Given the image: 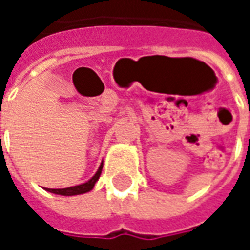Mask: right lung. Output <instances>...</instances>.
Wrapping results in <instances>:
<instances>
[{
	"label": "right lung",
	"instance_id": "1",
	"mask_svg": "<svg viewBox=\"0 0 250 250\" xmlns=\"http://www.w3.org/2000/svg\"><path fill=\"white\" fill-rule=\"evenodd\" d=\"M102 168H103V163H100L99 166L98 171L95 173L92 178L88 179L87 182L84 184L76 185V186H71V188H46L49 193L57 194V195H65V197H72V195H79V194H84L91 191L93 188H95V184L98 182L99 177L102 174Z\"/></svg>",
	"mask_w": 250,
	"mask_h": 250
}]
</instances>
